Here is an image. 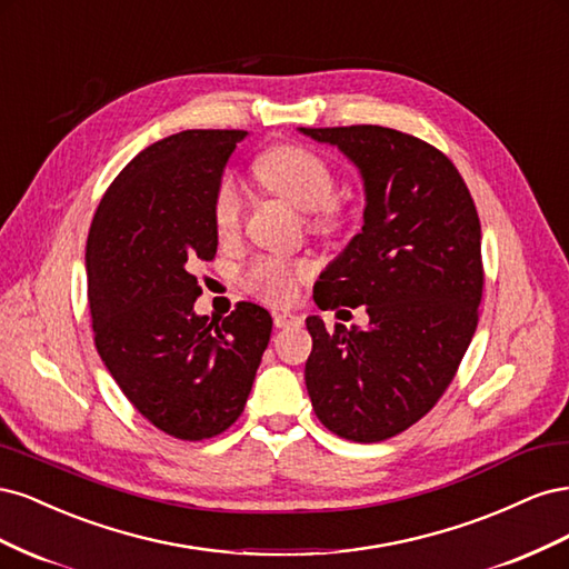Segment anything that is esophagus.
Wrapping results in <instances>:
<instances>
[{
  "mask_svg": "<svg viewBox=\"0 0 569 569\" xmlns=\"http://www.w3.org/2000/svg\"><path fill=\"white\" fill-rule=\"evenodd\" d=\"M272 320H274V327H289V325L301 322V318L297 313H289V311H274Z\"/></svg>",
  "mask_w": 569,
  "mask_h": 569,
  "instance_id": "obj_1",
  "label": "esophagus"
}]
</instances>
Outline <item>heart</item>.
<instances>
[{
    "label": "heart",
    "mask_w": 569,
    "mask_h": 569,
    "mask_svg": "<svg viewBox=\"0 0 569 569\" xmlns=\"http://www.w3.org/2000/svg\"><path fill=\"white\" fill-rule=\"evenodd\" d=\"M256 176L268 192L311 216L320 234H337L351 222L349 203L335 197L337 170L322 153L303 144H278L256 163ZM247 201L234 180H226L213 199V228L222 242H230L244 226ZM308 263H287L280 258H261L247 272V284L270 301L295 297L297 284L308 278Z\"/></svg>",
    "instance_id": "heart-1"
}]
</instances>
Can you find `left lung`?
<instances>
[{
    "label": "left lung",
    "mask_w": 569,
    "mask_h": 569,
    "mask_svg": "<svg viewBox=\"0 0 569 569\" xmlns=\"http://www.w3.org/2000/svg\"><path fill=\"white\" fill-rule=\"evenodd\" d=\"M339 147L366 184L363 230L322 274L316 303L366 306V330L306 318V389L341 439L375 443L425 418L449 389L479 320L481 226L451 159L382 128H301Z\"/></svg>",
    "instance_id": "left-lung-1"
}]
</instances>
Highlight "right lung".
Wrapping results in <instances>:
<instances>
[{"mask_svg":"<svg viewBox=\"0 0 569 569\" xmlns=\"http://www.w3.org/2000/svg\"><path fill=\"white\" fill-rule=\"evenodd\" d=\"M247 130H184L120 170L88 234L94 347L128 401L161 432L201 441L242 416L272 318L239 301L218 320L194 313V263L213 261V199Z\"/></svg>","mask_w":569,"mask_h":569,"instance_id":"obj_1","label":"right lung"}]
</instances>
